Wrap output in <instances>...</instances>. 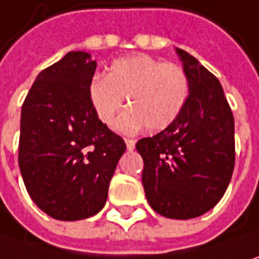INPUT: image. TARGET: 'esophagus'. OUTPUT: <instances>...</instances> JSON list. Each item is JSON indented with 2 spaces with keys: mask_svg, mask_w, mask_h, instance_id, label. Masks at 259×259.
<instances>
[{
  "mask_svg": "<svg viewBox=\"0 0 259 259\" xmlns=\"http://www.w3.org/2000/svg\"><path fill=\"white\" fill-rule=\"evenodd\" d=\"M124 142H126V147H127V151H133L135 150V141L133 139H124Z\"/></svg>",
  "mask_w": 259,
  "mask_h": 259,
  "instance_id": "1",
  "label": "esophagus"
}]
</instances>
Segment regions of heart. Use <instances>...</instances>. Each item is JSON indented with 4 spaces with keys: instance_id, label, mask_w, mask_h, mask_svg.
<instances>
[{
    "instance_id": "1",
    "label": "heart",
    "mask_w": 259,
    "mask_h": 259,
    "mask_svg": "<svg viewBox=\"0 0 259 259\" xmlns=\"http://www.w3.org/2000/svg\"><path fill=\"white\" fill-rule=\"evenodd\" d=\"M190 93L187 72L177 63H164L148 55H132L112 62L108 75L95 74L89 98L98 118L111 126L127 98L129 111L117 121L121 132L148 127L160 132L181 115Z\"/></svg>"
}]
</instances>
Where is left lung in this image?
<instances>
[{"label":"left lung","mask_w":259,"mask_h":259,"mask_svg":"<svg viewBox=\"0 0 259 259\" xmlns=\"http://www.w3.org/2000/svg\"><path fill=\"white\" fill-rule=\"evenodd\" d=\"M190 81L178 120L136 150L144 160L142 185L154 210L191 220L223 199L234 169V118L223 85L199 60L175 49Z\"/></svg>","instance_id":"left-lung-1"}]
</instances>
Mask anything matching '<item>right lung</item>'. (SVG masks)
<instances>
[{"label": "right lung", "mask_w": 259, "mask_h": 259, "mask_svg": "<svg viewBox=\"0 0 259 259\" xmlns=\"http://www.w3.org/2000/svg\"><path fill=\"white\" fill-rule=\"evenodd\" d=\"M96 66L87 52L66 53L38 74L22 106L20 174L34 203L59 221L85 220L105 206L126 151L90 102Z\"/></svg>", "instance_id": "right-lung-1"}]
</instances>
